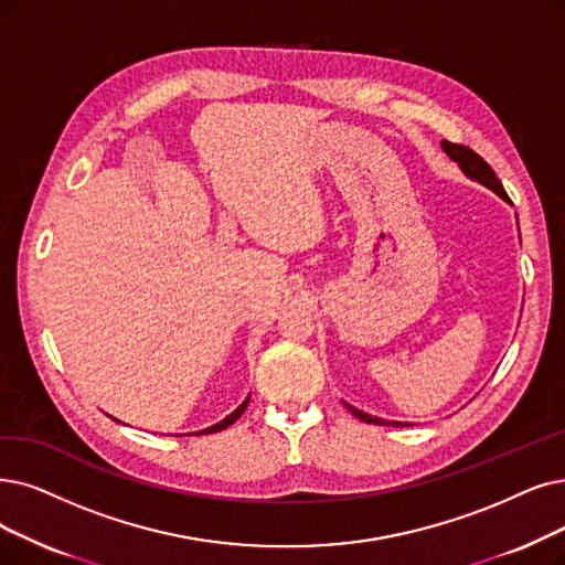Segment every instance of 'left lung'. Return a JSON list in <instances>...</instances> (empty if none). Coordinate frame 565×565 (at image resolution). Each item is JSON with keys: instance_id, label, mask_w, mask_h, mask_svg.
Listing matches in <instances>:
<instances>
[{"instance_id": "1", "label": "left lung", "mask_w": 565, "mask_h": 565, "mask_svg": "<svg viewBox=\"0 0 565 565\" xmlns=\"http://www.w3.org/2000/svg\"><path fill=\"white\" fill-rule=\"evenodd\" d=\"M440 148H443V152L449 157V160L459 164V169L463 171V175H468L470 180H478L480 185L489 188L491 192H495L503 201H508V204H510V196L505 194L503 183H501L499 178H495L493 169L482 160V157H480L478 152H472L470 148L459 146V143H449V141H440ZM345 408H348L356 419L366 422V424H377V426H390V424H392V426H408V422H387V419L373 417V415H369V413H361L359 408H354V405H350V403H345Z\"/></svg>"}]
</instances>
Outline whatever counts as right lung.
<instances>
[{"label": "right lung", "mask_w": 565, "mask_h": 565, "mask_svg": "<svg viewBox=\"0 0 565 565\" xmlns=\"http://www.w3.org/2000/svg\"><path fill=\"white\" fill-rule=\"evenodd\" d=\"M247 401H250V396H247V398L238 405V408H236L232 415H227V417H224L222 422H217V424H213V426H209V428H201V431H196V436H204V434H217V431H222V428L232 426V424L243 415V411L247 408Z\"/></svg>", "instance_id": "obj_1"}]
</instances>
